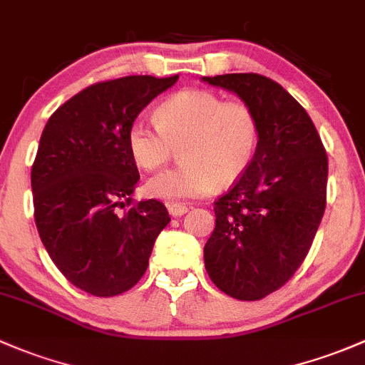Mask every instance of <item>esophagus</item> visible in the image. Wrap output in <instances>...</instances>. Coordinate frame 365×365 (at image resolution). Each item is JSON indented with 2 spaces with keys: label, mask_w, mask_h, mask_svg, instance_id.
<instances>
[{
  "label": "esophagus",
  "mask_w": 365,
  "mask_h": 365,
  "mask_svg": "<svg viewBox=\"0 0 365 365\" xmlns=\"http://www.w3.org/2000/svg\"><path fill=\"white\" fill-rule=\"evenodd\" d=\"M168 212H170L171 217H182V215H185L187 212H189V208L183 205H168Z\"/></svg>",
  "instance_id": "obj_1"
}]
</instances>
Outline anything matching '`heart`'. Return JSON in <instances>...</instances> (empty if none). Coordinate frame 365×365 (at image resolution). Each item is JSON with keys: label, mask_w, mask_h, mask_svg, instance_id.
<instances>
[{"label": "heart", "mask_w": 365, "mask_h": 365, "mask_svg": "<svg viewBox=\"0 0 365 365\" xmlns=\"http://www.w3.org/2000/svg\"><path fill=\"white\" fill-rule=\"evenodd\" d=\"M155 120L138 117L128 129V150L145 171H155L180 147L182 164L148 180L147 192L168 202L208 195L245 175L259 145V118L240 99L224 101L202 89L176 92L159 105Z\"/></svg>", "instance_id": "b5f03b06"}]
</instances>
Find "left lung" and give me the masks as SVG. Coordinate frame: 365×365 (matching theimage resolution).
<instances>
[{"label": "left lung", "mask_w": 365, "mask_h": 365, "mask_svg": "<svg viewBox=\"0 0 365 365\" xmlns=\"http://www.w3.org/2000/svg\"><path fill=\"white\" fill-rule=\"evenodd\" d=\"M240 96L259 118L250 168L215 201L205 266L224 294L259 301L292 278L312 248L327 199V153L306 110L257 73L202 76Z\"/></svg>", "instance_id": "8db88e82"}]
</instances>
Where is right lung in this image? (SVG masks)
I'll return each mask as SVG.
<instances>
[{"mask_svg":"<svg viewBox=\"0 0 365 365\" xmlns=\"http://www.w3.org/2000/svg\"><path fill=\"white\" fill-rule=\"evenodd\" d=\"M176 80L134 75L94 83L59 106L41 133L31 170L38 234L68 282L96 297L140 282L171 220L155 199L131 205L140 173L125 136Z\"/></svg>","mask_w":365,"mask_h":365,"instance_id":"1","label":"right lung"}]
</instances>
